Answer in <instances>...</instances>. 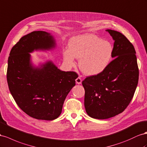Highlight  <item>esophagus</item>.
<instances>
[{"label": "esophagus", "instance_id": "esophagus-1", "mask_svg": "<svg viewBox=\"0 0 147 147\" xmlns=\"http://www.w3.org/2000/svg\"><path fill=\"white\" fill-rule=\"evenodd\" d=\"M75 81H76V83H77V84H81L82 80V78L80 77H78L77 78V79L75 80Z\"/></svg>", "mask_w": 147, "mask_h": 147}]
</instances>
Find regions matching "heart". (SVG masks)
<instances>
[{
	"label": "heart",
	"instance_id": "1",
	"mask_svg": "<svg viewBox=\"0 0 147 147\" xmlns=\"http://www.w3.org/2000/svg\"><path fill=\"white\" fill-rule=\"evenodd\" d=\"M69 49L63 50V58L69 67L75 65V58L80 59L79 67L90 76L101 74L111 61L114 48L108 41L98 36L85 34L72 38L69 41Z\"/></svg>",
	"mask_w": 147,
	"mask_h": 147
}]
</instances>
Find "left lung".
<instances>
[{
	"label": "left lung",
	"mask_w": 147,
	"mask_h": 147,
	"mask_svg": "<svg viewBox=\"0 0 147 147\" xmlns=\"http://www.w3.org/2000/svg\"><path fill=\"white\" fill-rule=\"evenodd\" d=\"M106 31L114 40V59L102 72L87 77L82 82L86 112L98 119H106L124 111L134 96L139 75L133 45L120 32Z\"/></svg>",
	"instance_id": "1"
}]
</instances>
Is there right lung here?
I'll return each instance as SVG.
<instances>
[{"label":"right lung","instance_id":"obj_1","mask_svg":"<svg viewBox=\"0 0 147 147\" xmlns=\"http://www.w3.org/2000/svg\"><path fill=\"white\" fill-rule=\"evenodd\" d=\"M55 46L50 33L33 31L20 39L8 59L7 79L11 95L23 112L39 120L52 121L60 116L67 95L78 77L76 72L61 71L51 61L33 67L30 53Z\"/></svg>","mask_w":147,"mask_h":147}]
</instances>
